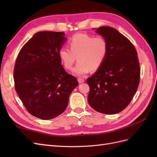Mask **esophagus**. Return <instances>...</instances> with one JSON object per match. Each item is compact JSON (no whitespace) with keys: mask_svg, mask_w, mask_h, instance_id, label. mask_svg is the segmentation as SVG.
<instances>
[{"mask_svg":"<svg viewBox=\"0 0 157 157\" xmlns=\"http://www.w3.org/2000/svg\"><path fill=\"white\" fill-rule=\"evenodd\" d=\"M78 82L79 83H82V82H84V80L83 78H78Z\"/></svg>","mask_w":157,"mask_h":157,"instance_id":"esophagus-1","label":"esophagus"}]
</instances>
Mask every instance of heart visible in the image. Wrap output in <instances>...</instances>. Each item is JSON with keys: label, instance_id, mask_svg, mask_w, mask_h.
<instances>
[{"label": "heart", "instance_id": "b5f03b06", "mask_svg": "<svg viewBox=\"0 0 157 157\" xmlns=\"http://www.w3.org/2000/svg\"><path fill=\"white\" fill-rule=\"evenodd\" d=\"M67 48L59 50L58 56L65 69L73 67L76 60L78 63L73 69V73L82 76L90 71H96L105 61L109 52L107 40L101 36H93L86 33H77L68 40Z\"/></svg>", "mask_w": 157, "mask_h": 157}]
</instances>
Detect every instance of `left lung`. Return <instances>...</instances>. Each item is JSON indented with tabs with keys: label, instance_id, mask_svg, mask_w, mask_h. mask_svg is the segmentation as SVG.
<instances>
[{
	"label": "left lung",
	"instance_id": "1",
	"mask_svg": "<svg viewBox=\"0 0 157 157\" xmlns=\"http://www.w3.org/2000/svg\"><path fill=\"white\" fill-rule=\"evenodd\" d=\"M107 40L109 52L101 67L86 80L90 92L88 101L94 109L113 115L129 105L140 79L137 53L130 40L113 27L96 30Z\"/></svg>",
	"mask_w": 157,
	"mask_h": 157
}]
</instances>
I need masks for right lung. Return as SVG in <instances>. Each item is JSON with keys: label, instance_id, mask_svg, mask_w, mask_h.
I'll return each mask as SVG.
<instances>
[{"label": "right lung", "instance_id": "right-lung-1", "mask_svg": "<svg viewBox=\"0 0 157 157\" xmlns=\"http://www.w3.org/2000/svg\"><path fill=\"white\" fill-rule=\"evenodd\" d=\"M65 40L63 32H38L23 45L16 60V91L27 111L42 120L63 113L71 92L78 85L59 58Z\"/></svg>", "mask_w": 157, "mask_h": 157}]
</instances>
